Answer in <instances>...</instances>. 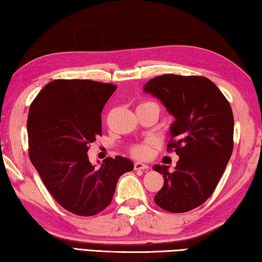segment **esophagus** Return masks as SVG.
I'll list each match as a JSON object with an SVG mask.
<instances>
[{
    "label": "esophagus",
    "mask_w": 262,
    "mask_h": 262,
    "mask_svg": "<svg viewBox=\"0 0 262 262\" xmlns=\"http://www.w3.org/2000/svg\"><path fill=\"white\" fill-rule=\"evenodd\" d=\"M134 168L135 169H143V170H145V169L149 168V166H147L146 164L139 163V161H136V163L134 164Z\"/></svg>",
    "instance_id": "34e87169"
}]
</instances>
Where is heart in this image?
<instances>
[{"label": "heart", "mask_w": 262, "mask_h": 262, "mask_svg": "<svg viewBox=\"0 0 262 262\" xmlns=\"http://www.w3.org/2000/svg\"><path fill=\"white\" fill-rule=\"evenodd\" d=\"M144 106H157L159 108V105L155 102H143L141 103L139 107H144ZM129 154L135 157V158H139V159H143L146 158L147 156L150 154V147H149V142H144V143H137L129 146Z\"/></svg>", "instance_id": "1"}]
</instances>
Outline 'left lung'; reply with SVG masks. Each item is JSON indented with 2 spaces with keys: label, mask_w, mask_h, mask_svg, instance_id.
<instances>
[{
  "label": "left lung",
  "mask_w": 262,
  "mask_h": 262,
  "mask_svg": "<svg viewBox=\"0 0 262 262\" xmlns=\"http://www.w3.org/2000/svg\"><path fill=\"white\" fill-rule=\"evenodd\" d=\"M144 90L177 118L167 151L180 159L173 172L166 165L154 167L164 177L155 203L167 212L191 211L211 197L231 157V106L215 83L201 75L163 74L150 79Z\"/></svg>",
  "instance_id": "8db88e82"
}]
</instances>
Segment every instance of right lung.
Here are the masks:
<instances>
[{"label":"right lung","instance_id":"1","mask_svg":"<svg viewBox=\"0 0 262 262\" xmlns=\"http://www.w3.org/2000/svg\"><path fill=\"white\" fill-rule=\"evenodd\" d=\"M117 85L58 79L37 94L27 118L28 156L50 194L66 211L93 216L106 208L119 178L134 168L121 156L101 167L89 163V146L102 135V111Z\"/></svg>","mask_w":262,"mask_h":262}]
</instances>
